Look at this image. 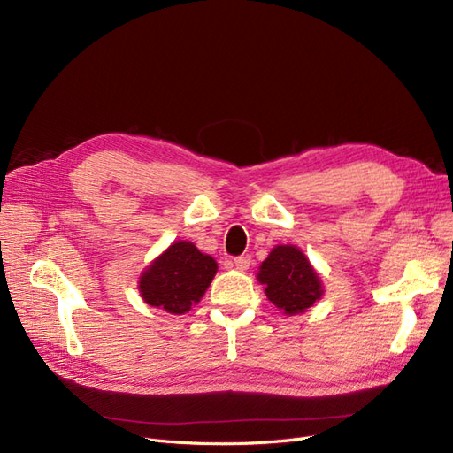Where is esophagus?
Instances as JSON below:
<instances>
[{"label": "esophagus", "mask_w": 453, "mask_h": 453, "mask_svg": "<svg viewBox=\"0 0 453 453\" xmlns=\"http://www.w3.org/2000/svg\"><path fill=\"white\" fill-rule=\"evenodd\" d=\"M251 257L250 255H242V257H236L234 258V266L240 270V272H243V270H248L250 266H251Z\"/></svg>", "instance_id": "obj_1"}]
</instances>
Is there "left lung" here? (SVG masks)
Segmentation results:
<instances>
[{"instance_id": "1", "label": "left lung", "mask_w": 453, "mask_h": 453, "mask_svg": "<svg viewBox=\"0 0 453 453\" xmlns=\"http://www.w3.org/2000/svg\"><path fill=\"white\" fill-rule=\"evenodd\" d=\"M257 280L265 285L266 298L285 315L304 313L325 293L319 272L296 245H276L258 266Z\"/></svg>"}]
</instances>
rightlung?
<instances>
[{"label": "right lung", "instance_id": "add662e5", "mask_svg": "<svg viewBox=\"0 0 453 453\" xmlns=\"http://www.w3.org/2000/svg\"><path fill=\"white\" fill-rule=\"evenodd\" d=\"M217 268L215 258L193 242L177 240L142 272L138 289L149 306L181 315L200 303Z\"/></svg>", "mask_w": 453, "mask_h": 453}]
</instances>
